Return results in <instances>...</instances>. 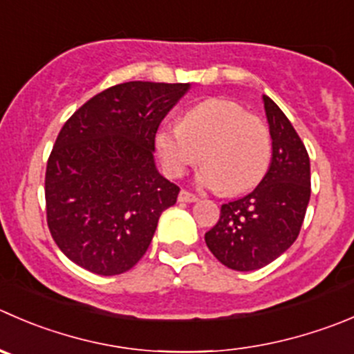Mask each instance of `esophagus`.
<instances>
[{"label":"esophagus","instance_id":"obj_1","mask_svg":"<svg viewBox=\"0 0 354 354\" xmlns=\"http://www.w3.org/2000/svg\"><path fill=\"white\" fill-rule=\"evenodd\" d=\"M178 201L180 202H195L197 201V195L190 194V192H187V190H181L180 195H178Z\"/></svg>","mask_w":354,"mask_h":354}]
</instances>
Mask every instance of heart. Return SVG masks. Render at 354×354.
Segmentation results:
<instances>
[{
    "label": "heart",
    "mask_w": 354,
    "mask_h": 354,
    "mask_svg": "<svg viewBox=\"0 0 354 354\" xmlns=\"http://www.w3.org/2000/svg\"><path fill=\"white\" fill-rule=\"evenodd\" d=\"M156 149L164 169L181 176L187 167L207 160L198 183L235 195L250 190L264 178L272 157L268 129L240 104L209 98L185 112L181 124L157 131Z\"/></svg>",
    "instance_id": "1"
}]
</instances>
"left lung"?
<instances>
[{
    "label": "left lung",
    "mask_w": 354,
    "mask_h": 354,
    "mask_svg": "<svg viewBox=\"0 0 354 354\" xmlns=\"http://www.w3.org/2000/svg\"><path fill=\"white\" fill-rule=\"evenodd\" d=\"M272 136V164L249 195L221 205L205 233L216 259L236 272L259 270L282 256L299 235L311 195L310 157L299 135L270 97L263 95Z\"/></svg>",
    "instance_id": "left-lung-1"
}]
</instances>
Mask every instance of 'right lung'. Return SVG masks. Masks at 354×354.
<instances>
[{"label": "right lung", "instance_id": "1", "mask_svg": "<svg viewBox=\"0 0 354 354\" xmlns=\"http://www.w3.org/2000/svg\"><path fill=\"white\" fill-rule=\"evenodd\" d=\"M190 82L129 81L95 95L60 129L44 178L62 252L104 277L131 270L180 188L159 173L156 133Z\"/></svg>", "mask_w": 354, "mask_h": 354}]
</instances>
